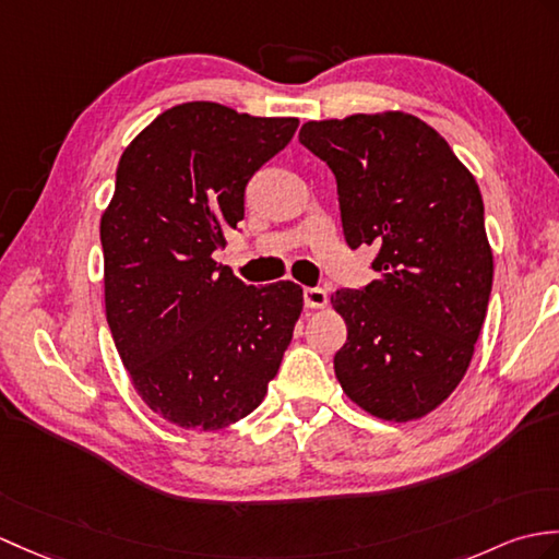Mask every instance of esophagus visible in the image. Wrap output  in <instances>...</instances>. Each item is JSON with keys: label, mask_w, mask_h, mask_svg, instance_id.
Instances as JSON below:
<instances>
[{"label": "esophagus", "mask_w": 559, "mask_h": 559, "mask_svg": "<svg viewBox=\"0 0 559 559\" xmlns=\"http://www.w3.org/2000/svg\"><path fill=\"white\" fill-rule=\"evenodd\" d=\"M305 305L309 309H323L329 305V293L323 288H305Z\"/></svg>", "instance_id": "esophagus-1"}]
</instances>
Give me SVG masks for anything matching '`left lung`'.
I'll return each instance as SVG.
<instances>
[{"mask_svg": "<svg viewBox=\"0 0 559 559\" xmlns=\"http://www.w3.org/2000/svg\"><path fill=\"white\" fill-rule=\"evenodd\" d=\"M300 142L335 176L349 248L379 250V278L331 295L347 326L335 376L371 417L421 419L464 379L486 319L481 190L445 138L405 111L309 121Z\"/></svg>", "mask_w": 559, "mask_h": 559, "instance_id": "obj_1", "label": "left lung"}]
</instances>
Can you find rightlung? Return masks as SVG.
I'll use <instances>...</instances> for the list:
<instances>
[{
	"mask_svg": "<svg viewBox=\"0 0 559 559\" xmlns=\"http://www.w3.org/2000/svg\"><path fill=\"white\" fill-rule=\"evenodd\" d=\"M297 119L186 102L133 138L99 221L104 311L142 402L186 431L259 407L302 314V288H254L212 257L245 216V186Z\"/></svg>",
	"mask_w": 559,
	"mask_h": 559,
	"instance_id": "1",
	"label": "right lung"
}]
</instances>
